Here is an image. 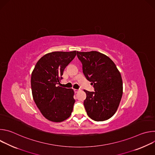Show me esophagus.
<instances>
[{"instance_id":"34e87169","label":"esophagus","mask_w":155,"mask_h":155,"mask_svg":"<svg viewBox=\"0 0 155 155\" xmlns=\"http://www.w3.org/2000/svg\"><path fill=\"white\" fill-rule=\"evenodd\" d=\"M74 92L76 93H77L78 91H79V90H77V89H74Z\"/></svg>"}]
</instances>
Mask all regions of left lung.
Listing matches in <instances>:
<instances>
[{
	"instance_id": "left-lung-1",
	"label": "left lung",
	"mask_w": 155,
	"mask_h": 155,
	"mask_svg": "<svg viewBox=\"0 0 155 155\" xmlns=\"http://www.w3.org/2000/svg\"><path fill=\"white\" fill-rule=\"evenodd\" d=\"M83 65V72L91 82L94 92L84 90L86 98L84 106L92 120L102 121L111 118L117 112L123 95L120 72L113 61L96 51H77Z\"/></svg>"
}]
</instances>
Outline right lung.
Segmentation results:
<instances>
[{"label":"right lung","instance_id":"obj_1","mask_svg":"<svg viewBox=\"0 0 155 155\" xmlns=\"http://www.w3.org/2000/svg\"><path fill=\"white\" fill-rule=\"evenodd\" d=\"M76 54V51L46 54L38 61L32 72L33 99L43 117L51 121H63L72 112L75 101L74 90L58 84L64 70Z\"/></svg>","mask_w":155,"mask_h":155}]
</instances>
